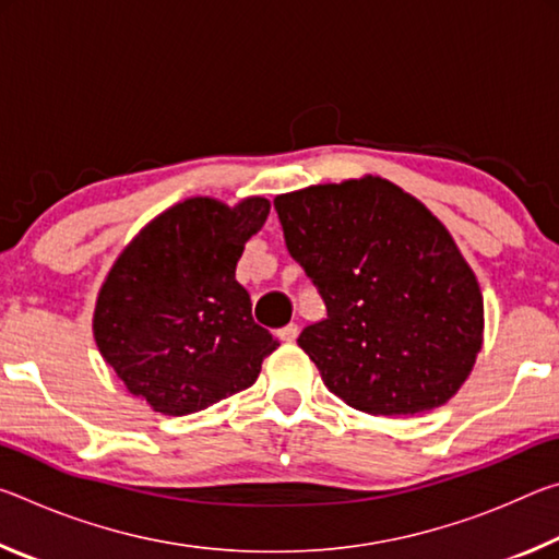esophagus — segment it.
Instances as JSON below:
<instances>
[{
	"mask_svg": "<svg viewBox=\"0 0 559 559\" xmlns=\"http://www.w3.org/2000/svg\"><path fill=\"white\" fill-rule=\"evenodd\" d=\"M278 337L283 340V343H293V340L298 337V325H296V323L283 325V328L278 330Z\"/></svg>",
	"mask_w": 559,
	"mask_h": 559,
	"instance_id": "1",
	"label": "esophagus"
}]
</instances>
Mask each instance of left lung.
<instances>
[{
    "label": "left lung",
    "instance_id": "left-lung-1",
    "mask_svg": "<svg viewBox=\"0 0 559 559\" xmlns=\"http://www.w3.org/2000/svg\"><path fill=\"white\" fill-rule=\"evenodd\" d=\"M273 206L325 302L298 345L328 390L382 416L447 404L484 343V296L447 226L382 177L308 187Z\"/></svg>",
    "mask_w": 559,
    "mask_h": 559
}]
</instances>
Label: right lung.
Here are the masks:
<instances>
[{
  "label": "right lung",
  "instance_id": "obj_1",
  "mask_svg": "<svg viewBox=\"0 0 559 559\" xmlns=\"http://www.w3.org/2000/svg\"><path fill=\"white\" fill-rule=\"evenodd\" d=\"M269 212L263 197L236 206L194 197L150 222L110 269L93 335L128 390L155 412L194 414L246 390L276 349L236 281L243 243Z\"/></svg>",
  "mask_w": 559,
  "mask_h": 559
}]
</instances>
